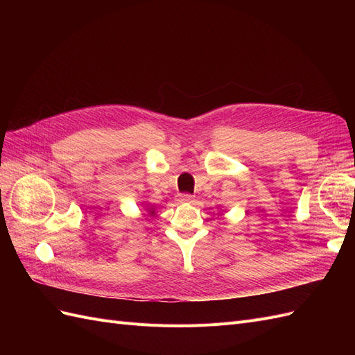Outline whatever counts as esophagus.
I'll return each instance as SVG.
<instances>
[{
  "instance_id": "34e87169",
  "label": "esophagus",
  "mask_w": 355,
  "mask_h": 355,
  "mask_svg": "<svg viewBox=\"0 0 355 355\" xmlns=\"http://www.w3.org/2000/svg\"><path fill=\"white\" fill-rule=\"evenodd\" d=\"M179 200H180L182 202H194V197H192L191 194H182V196L179 197Z\"/></svg>"
}]
</instances>
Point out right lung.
Masks as SVG:
<instances>
[{"label":"right lung","instance_id":"right-lung-1","mask_svg":"<svg viewBox=\"0 0 355 355\" xmlns=\"http://www.w3.org/2000/svg\"><path fill=\"white\" fill-rule=\"evenodd\" d=\"M145 210H146V214L145 216H149V218H154L155 216V207H153L151 204H145Z\"/></svg>","mask_w":355,"mask_h":355}]
</instances>
